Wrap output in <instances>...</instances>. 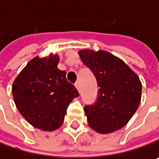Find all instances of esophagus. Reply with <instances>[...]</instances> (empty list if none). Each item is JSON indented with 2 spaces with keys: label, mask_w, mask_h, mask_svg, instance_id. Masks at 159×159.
I'll return each instance as SVG.
<instances>
[{
  "label": "esophagus",
  "mask_w": 159,
  "mask_h": 159,
  "mask_svg": "<svg viewBox=\"0 0 159 159\" xmlns=\"http://www.w3.org/2000/svg\"><path fill=\"white\" fill-rule=\"evenodd\" d=\"M75 85V87H76V89H77L78 91H80V83H79V82H76Z\"/></svg>",
  "instance_id": "1"
}]
</instances>
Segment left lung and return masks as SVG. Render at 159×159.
Listing matches in <instances>:
<instances>
[{
	"label": "left lung",
	"instance_id": "obj_1",
	"mask_svg": "<svg viewBox=\"0 0 159 159\" xmlns=\"http://www.w3.org/2000/svg\"><path fill=\"white\" fill-rule=\"evenodd\" d=\"M78 53L99 87L96 103L84 109L88 125L99 134L121 129L140 105L139 77L122 60L106 50L82 49Z\"/></svg>",
	"mask_w": 159,
	"mask_h": 159
}]
</instances>
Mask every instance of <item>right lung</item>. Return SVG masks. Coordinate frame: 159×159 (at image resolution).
<instances>
[{"mask_svg": "<svg viewBox=\"0 0 159 159\" xmlns=\"http://www.w3.org/2000/svg\"><path fill=\"white\" fill-rule=\"evenodd\" d=\"M59 56L32 59L13 83L16 108L25 120L41 131L59 129L69 104L79 96L66 79L65 71L58 69Z\"/></svg>", "mask_w": 159, "mask_h": 159, "instance_id": "1", "label": "right lung"}]
</instances>
